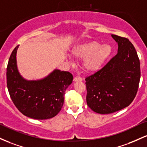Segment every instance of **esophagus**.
Instances as JSON below:
<instances>
[{
	"label": "esophagus",
	"mask_w": 147,
	"mask_h": 147,
	"mask_svg": "<svg viewBox=\"0 0 147 147\" xmlns=\"http://www.w3.org/2000/svg\"><path fill=\"white\" fill-rule=\"evenodd\" d=\"M82 78H80V77H75V78H74V82H78V81H82Z\"/></svg>",
	"instance_id": "1"
}]
</instances>
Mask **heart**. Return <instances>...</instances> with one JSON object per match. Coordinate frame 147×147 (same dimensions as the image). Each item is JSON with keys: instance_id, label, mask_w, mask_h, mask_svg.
<instances>
[{"instance_id": "1", "label": "heart", "mask_w": 147, "mask_h": 147, "mask_svg": "<svg viewBox=\"0 0 147 147\" xmlns=\"http://www.w3.org/2000/svg\"><path fill=\"white\" fill-rule=\"evenodd\" d=\"M72 55L82 60V67L87 73H95L103 67L112 53V48L108 44L100 45L96 41L82 43L71 51Z\"/></svg>"}]
</instances>
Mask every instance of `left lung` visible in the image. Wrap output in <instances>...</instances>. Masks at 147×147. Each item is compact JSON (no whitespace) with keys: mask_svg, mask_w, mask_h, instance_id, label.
I'll use <instances>...</instances> for the list:
<instances>
[{"mask_svg":"<svg viewBox=\"0 0 147 147\" xmlns=\"http://www.w3.org/2000/svg\"><path fill=\"white\" fill-rule=\"evenodd\" d=\"M112 37L118 44L117 54L100 70L85 78L87 105L102 115L131 104L140 80V60L132 43L115 34Z\"/></svg>","mask_w":147,"mask_h":147,"instance_id":"8db88e82","label":"left lung"}]
</instances>
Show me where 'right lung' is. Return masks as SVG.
<instances>
[{
  "label": "right lung",
  "mask_w": 147,
  "mask_h": 147,
  "mask_svg": "<svg viewBox=\"0 0 147 147\" xmlns=\"http://www.w3.org/2000/svg\"><path fill=\"white\" fill-rule=\"evenodd\" d=\"M18 48L13 50L7 67V86L13 103L30 118L42 120L54 117L63 106L65 91L73 81V76L55 69L40 80H26L18 71Z\"/></svg>",
  "instance_id": "1"
}]
</instances>
